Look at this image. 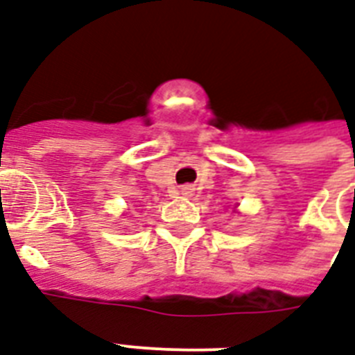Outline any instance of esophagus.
Masks as SVG:
<instances>
[{
	"mask_svg": "<svg viewBox=\"0 0 355 355\" xmlns=\"http://www.w3.org/2000/svg\"><path fill=\"white\" fill-rule=\"evenodd\" d=\"M191 193H193L191 187H187V186L182 187V195H191Z\"/></svg>",
	"mask_w": 355,
	"mask_h": 355,
	"instance_id": "1",
	"label": "esophagus"
}]
</instances>
